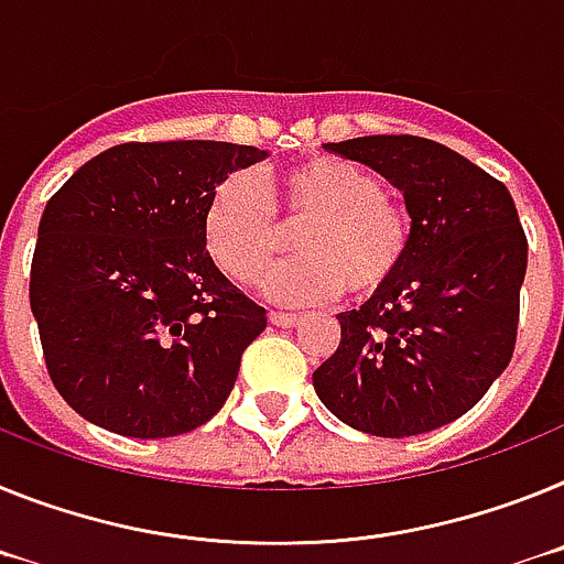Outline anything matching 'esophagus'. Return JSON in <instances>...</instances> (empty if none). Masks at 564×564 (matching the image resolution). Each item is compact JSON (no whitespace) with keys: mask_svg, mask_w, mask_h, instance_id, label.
Wrapping results in <instances>:
<instances>
[{"mask_svg":"<svg viewBox=\"0 0 564 564\" xmlns=\"http://www.w3.org/2000/svg\"><path fill=\"white\" fill-rule=\"evenodd\" d=\"M269 321L275 323V326H281V329H292V326H297V321H301V317L289 315V312H272V315H269Z\"/></svg>","mask_w":564,"mask_h":564,"instance_id":"esophagus-1","label":"esophagus"}]
</instances>
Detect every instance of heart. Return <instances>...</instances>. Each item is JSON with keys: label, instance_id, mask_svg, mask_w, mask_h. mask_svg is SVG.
<instances>
[{"label": "heart", "instance_id": "obj_1", "mask_svg": "<svg viewBox=\"0 0 564 564\" xmlns=\"http://www.w3.org/2000/svg\"><path fill=\"white\" fill-rule=\"evenodd\" d=\"M263 188L267 196L249 173L227 175L204 213V247L232 281L258 283L283 249L275 212L283 227H303L295 232L301 254L267 278L272 301L321 303L346 286L357 297L375 295L403 267L409 215L366 166L315 155L269 175Z\"/></svg>", "mask_w": 564, "mask_h": 564}]
</instances>
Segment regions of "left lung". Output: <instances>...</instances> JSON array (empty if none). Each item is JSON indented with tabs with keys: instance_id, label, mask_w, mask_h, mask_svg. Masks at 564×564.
<instances>
[{
	"instance_id": "8db88e82",
	"label": "left lung",
	"mask_w": 564,
	"mask_h": 564,
	"mask_svg": "<svg viewBox=\"0 0 564 564\" xmlns=\"http://www.w3.org/2000/svg\"><path fill=\"white\" fill-rule=\"evenodd\" d=\"M403 193L411 241L400 272L340 312V346L312 375L340 423L414 437L454 423L511 364L528 241L511 193L452 147L420 135L326 144Z\"/></svg>"
}]
</instances>
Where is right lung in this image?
Masks as SVG:
<instances>
[{"mask_svg": "<svg viewBox=\"0 0 564 564\" xmlns=\"http://www.w3.org/2000/svg\"><path fill=\"white\" fill-rule=\"evenodd\" d=\"M267 150L130 141L78 166L47 200L31 312L65 403L121 437L187 434L227 403L267 310L215 267V187Z\"/></svg>", "mask_w": 564, "mask_h": 564, "instance_id": "1", "label": "right lung"}]
</instances>
